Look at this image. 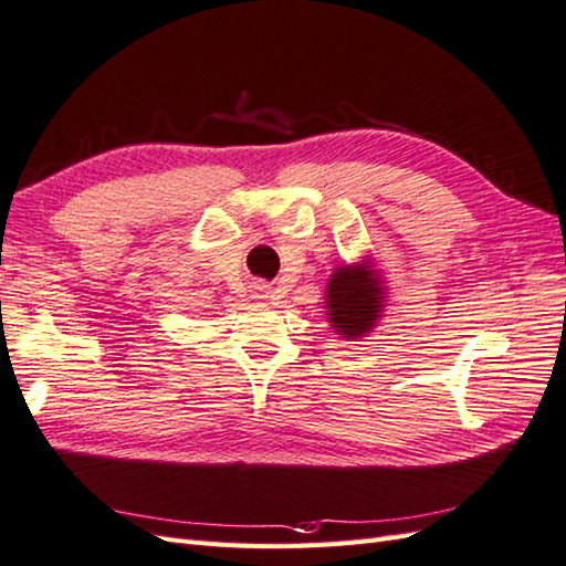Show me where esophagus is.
<instances>
[{
  "label": "esophagus",
  "mask_w": 566,
  "mask_h": 566,
  "mask_svg": "<svg viewBox=\"0 0 566 566\" xmlns=\"http://www.w3.org/2000/svg\"><path fill=\"white\" fill-rule=\"evenodd\" d=\"M255 294H258V298H268L270 296V286L268 284H258L255 286Z\"/></svg>",
  "instance_id": "obj_1"
}]
</instances>
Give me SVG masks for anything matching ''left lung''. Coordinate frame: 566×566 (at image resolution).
I'll return each instance as SVG.
<instances>
[{"mask_svg": "<svg viewBox=\"0 0 566 566\" xmlns=\"http://www.w3.org/2000/svg\"><path fill=\"white\" fill-rule=\"evenodd\" d=\"M386 308V286L374 260L337 265L325 284V318L343 339L369 335Z\"/></svg>", "mask_w": 566, "mask_h": 566, "instance_id": "obj_1", "label": "left lung"}]
</instances>
